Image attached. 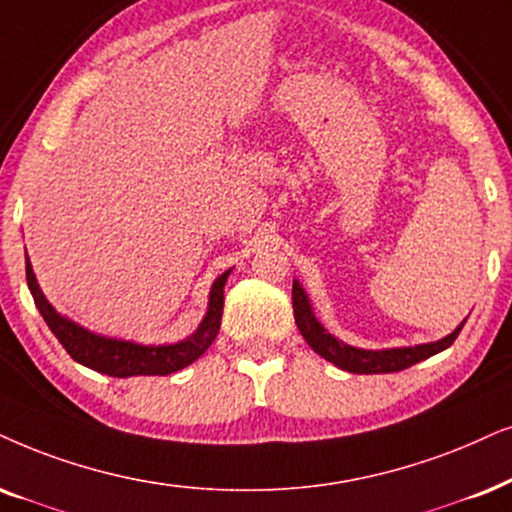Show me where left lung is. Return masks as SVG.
I'll return each mask as SVG.
<instances>
[{
	"label": "left lung",
	"mask_w": 512,
	"mask_h": 512,
	"mask_svg": "<svg viewBox=\"0 0 512 512\" xmlns=\"http://www.w3.org/2000/svg\"><path fill=\"white\" fill-rule=\"evenodd\" d=\"M291 301H294L296 327L303 334L305 341H308L310 348H313L317 355H322L327 362L336 364L338 369L350 371V374H393V371H402L411 367V364L428 360V357H433L437 353H442L444 348H449V345L456 341V336L461 334L463 324H466V320H463L449 336H444L435 343L414 345V348L362 350L338 341L336 336H331L329 331L317 322V317L313 315V308H310L308 296H305L303 287L296 280H294V289H291Z\"/></svg>",
	"instance_id": "8db88e82"
}]
</instances>
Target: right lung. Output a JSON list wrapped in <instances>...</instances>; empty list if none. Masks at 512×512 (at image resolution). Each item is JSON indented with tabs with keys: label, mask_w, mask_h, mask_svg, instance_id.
I'll list each match as a JSON object with an SVG mask.
<instances>
[{
	"label": "right lung",
	"mask_w": 512,
	"mask_h": 512,
	"mask_svg": "<svg viewBox=\"0 0 512 512\" xmlns=\"http://www.w3.org/2000/svg\"><path fill=\"white\" fill-rule=\"evenodd\" d=\"M25 275H28V287L32 298H35L39 315L44 317V322L49 324L53 336L61 341V345L68 350L72 360L94 371H101V374L129 378L174 374V371L195 362L197 357L214 343L218 329H221L223 289L225 282H228L230 270H225L214 282V287H211L207 315H204V320L197 327L195 334L185 338V341L169 345H141L134 341H117V338L91 334L89 329L79 327V324L68 320V317L58 315L56 308L46 301L28 258H25Z\"/></svg>",
	"instance_id": "add662e5"
}]
</instances>
